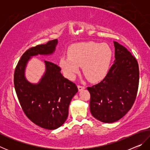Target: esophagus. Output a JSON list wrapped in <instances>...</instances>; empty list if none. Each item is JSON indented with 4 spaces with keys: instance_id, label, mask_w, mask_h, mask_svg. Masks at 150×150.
<instances>
[{
    "instance_id": "1",
    "label": "esophagus",
    "mask_w": 150,
    "mask_h": 150,
    "mask_svg": "<svg viewBox=\"0 0 150 150\" xmlns=\"http://www.w3.org/2000/svg\"><path fill=\"white\" fill-rule=\"evenodd\" d=\"M78 88H79V91H81L82 90L85 89V87H84V86L78 85Z\"/></svg>"
}]
</instances>
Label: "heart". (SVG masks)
Instances as JSON below:
<instances>
[{"mask_svg": "<svg viewBox=\"0 0 150 150\" xmlns=\"http://www.w3.org/2000/svg\"><path fill=\"white\" fill-rule=\"evenodd\" d=\"M68 56L61 57L59 65L65 74L73 78L82 67L83 74L90 81L103 80L108 72L112 52L107 44L88 42L71 45Z\"/></svg>", "mask_w": 150, "mask_h": 150, "instance_id": "obj_1", "label": "heart"}]
</instances>
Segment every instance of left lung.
<instances>
[{"instance_id": "left-lung-1", "label": "left lung", "mask_w": 150, "mask_h": 150, "mask_svg": "<svg viewBox=\"0 0 150 150\" xmlns=\"http://www.w3.org/2000/svg\"><path fill=\"white\" fill-rule=\"evenodd\" d=\"M114 45L115 60L107 75L100 83L87 87L91 94V112L105 123L118 121L130 110L139 84L136 59L117 42H114Z\"/></svg>"}]
</instances>
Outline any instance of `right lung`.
<instances>
[{
	"instance_id": "add662e5",
	"label": "right lung",
	"mask_w": 150,
	"mask_h": 150,
	"mask_svg": "<svg viewBox=\"0 0 150 150\" xmlns=\"http://www.w3.org/2000/svg\"><path fill=\"white\" fill-rule=\"evenodd\" d=\"M57 44L55 39L28 50L18 63L14 76L15 91L25 115L32 122L47 130H55L65 122L70 102L78 88L63 77L61 68L54 63L44 60L45 73L38 83L27 80L25 70L33 56L53 54Z\"/></svg>"
}]
</instances>
